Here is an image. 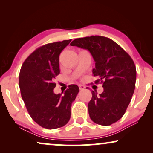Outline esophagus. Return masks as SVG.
I'll return each instance as SVG.
<instances>
[{
    "label": "esophagus",
    "instance_id": "1",
    "mask_svg": "<svg viewBox=\"0 0 153 153\" xmlns=\"http://www.w3.org/2000/svg\"><path fill=\"white\" fill-rule=\"evenodd\" d=\"M79 89L81 90V91H82V90H84L85 88V86L83 85H79Z\"/></svg>",
    "mask_w": 153,
    "mask_h": 153
}]
</instances>
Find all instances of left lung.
Wrapping results in <instances>:
<instances>
[{"instance_id": "8db88e82", "label": "left lung", "mask_w": 153, "mask_h": 153, "mask_svg": "<svg viewBox=\"0 0 153 153\" xmlns=\"http://www.w3.org/2000/svg\"><path fill=\"white\" fill-rule=\"evenodd\" d=\"M71 46L87 49L95 62L93 70L95 83L101 82L104 91L92 92L88 104L90 118L97 124L107 126L122 118L135 89L137 70L133 60L116 42L108 37L92 35L77 38Z\"/></svg>"}]
</instances>
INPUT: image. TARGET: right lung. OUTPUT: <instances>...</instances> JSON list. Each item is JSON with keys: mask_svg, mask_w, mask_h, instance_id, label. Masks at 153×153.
<instances>
[{"mask_svg": "<svg viewBox=\"0 0 153 153\" xmlns=\"http://www.w3.org/2000/svg\"><path fill=\"white\" fill-rule=\"evenodd\" d=\"M72 39L49 43L37 48L23 63L19 76L21 95L35 123L48 129L63 127L70 120L71 106L79 91L69 85L64 95L53 92L60 74L59 56Z\"/></svg>", "mask_w": 153, "mask_h": 153, "instance_id": "1", "label": "right lung"}]
</instances>
